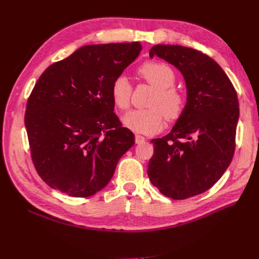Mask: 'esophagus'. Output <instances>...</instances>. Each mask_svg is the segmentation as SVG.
<instances>
[{
  "instance_id": "obj_1",
  "label": "esophagus",
  "mask_w": 259,
  "mask_h": 259,
  "mask_svg": "<svg viewBox=\"0 0 259 259\" xmlns=\"http://www.w3.org/2000/svg\"><path fill=\"white\" fill-rule=\"evenodd\" d=\"M145 140H146V138L144 136L139 135V134L135 135V142H136V144H143Z\"/></svg>"
}]
</instances>
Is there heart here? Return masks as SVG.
Segmentation results:
<instances>
[{"mask_svg": "<svg viewBox=\"0 0 259 259\" xmlns=\"http://www.w3.org/2000/svg\"><path fill=\"white\" fill-rule=\"evenodd\" d=\"M140 80L151 85L155 92L147 106L128 113L124 124L133 131L144 134H154L162 130L164 116L176 120L183 114L187 104L185 93L175 86L176 74L169 65L158 60L146 61L137 69ZM133 86L124 75L116 76L111 84V97L120 111H127L132 103Z\"/></svg>", "mask_w": 259, "mask_h": 259, "instance_id": "heart-1", "label": "heart"}]
</instances>
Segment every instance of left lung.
Here are the masks:
<instances>
[{
    "label": "left lung",
    "instance_id": "left-lung-1",
    "mask_svg": "<svg viewBox=\"0 0 259 259\" xmlns=\"http://www.w3.org/2000/svg\"><path fill=\"white\" fill-rule=\"evenodd\" d=\"M149 55L180 70L188 97L169 134L152 139L147 173L165 197L188 199L213 187L229 166L236 150L238 95L221 66L200 51L158 44Z\"/></svg>",
    "mask_w": 259,
    "mask_h": 259
}]
</instances>
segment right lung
<instances>
[{"label":"right lung","mask_w":259,"mask_h":259,"mask_svg":"<svg viewBox=\"0 0 259 259\" xmlns=\"http://www.w3.org/2000/svg\"><path fill=\"white\" fill-rule=\"evenodd\" d=\"M142 51L139 42L86 45L54 62L27 101L31 160L51 188L86 198L105 188L135 144L113 112L111 84Z\"/></svg>","instance_id":"right-lung-1"}]
</instances>
